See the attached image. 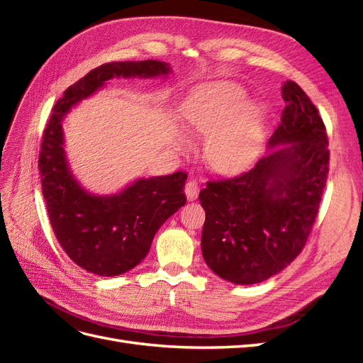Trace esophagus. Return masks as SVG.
I'll return each instance as SVG.
<instances>
[{"label":"esophagus","mask_w":363,"mask_h":363,"mask_svg":"<svg viewBox=\"0 0 363 363\" xmlns=\"http://www.w3.org/2000/svg\"><path fill=\"white\" fill-rule=\"evenodd\" d=\"M184 192H186V196H188L189 201L196 200V196H199V192H200L199 183H196L195 180H189L184 186Z\"/></svg>","instance_id":"34e87169"}]
</instances>
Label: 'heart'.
Listing matches in <instances>:
<instances>
[{
  "instance_id": "obj_1",
  "label": "heart",
  "mask_w": 363,
  "mask_h": 363,
  "mask_svg": "<svg viewBox=\"0 0 363 363\" xmlns=\"http://www.w3.org/2000/svg\"><path fill=\"white\" fill-rule=\"evenodd\" d=\"M247 92L232 82H216L192 92L183 106L186 128L211 136L206 160L221 174H236L256 160L263 140V113L245 103Z\"/></svg>"
}]
</instances>
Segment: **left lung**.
<instances>
[{"instance_id": "1", "label": "left lung", "mask_w": 363, "mask_h": 363, "mask_svg": "<svg viewBox=\"0 0 363 363\" xmlns=\"http://www.w3.org/2000/svg\"><path fill=\"white\" fill-rule=\"evenodd\" d=\"M281 96L286 107L268 140L272 151L248 172L207 182L199 196L203 257L235 284L268 280L300 255L325 188L330 152L318 108L295 82L283 84Z\"/></svg>"}]
</instances>
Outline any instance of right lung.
<instances>
[{"instance_id":"obj_1","label":"right lung","mask_w":363,"mask_h":363,"mask_svg":"<svg viewBox=\"0 0 363 363\" xmlns=\"http://www.w3.org/2000/svg\"><path fill=\"white\" fill-rule=\"evenodd\" d=\"M169 72V65L159 60L104 63L63 92L43 131L39 172L54 235L72 262L96 276H119L145 259L160 225L184 206L188 175L177 171L139 179L119 194L92 195L69 169L62 119L113 77L150 79Z\"/></svg>"}]
</instances>
